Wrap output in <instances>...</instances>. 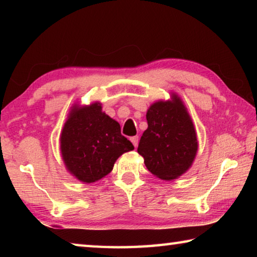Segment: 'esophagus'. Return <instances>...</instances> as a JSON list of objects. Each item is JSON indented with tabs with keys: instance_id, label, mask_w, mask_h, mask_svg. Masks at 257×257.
Wrapping results in <instances>:
<instances>
[{
	"instance_id": "esophagus-1",
	"label": "esophagus",
	"mask_w": 257,
	"mask_h": 257,
	"mask_svg": "<svg viewBox=\"0 0 257 257\" xmlns=\"http://www.w3.org/2000/svg\"><path fill=\"white\" fill-rule=\"evenodd\" d=\"M130 141H132L133 145L135 146V149H136V147L138 146V142H139V138H138V136H134V137H132V138H130Z\"/></svg>"
}]
</instances>
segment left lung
<instances>
[{
    "label": "left lung",
    "instance_id": "left-lung-1",
    "mask_svg": "<svg viewBox=\"0 0 257 257\" xmlns=\"http://www.w3.org/2000/svg\"><path fill=\"white\" fill-rule=\"evenodd\" d=\"M149 127L137 152L152 175L175 180L189 170L198 151L197 134L185 103L176 93L154 102L146 113Z\"/></svg>",
    "mask_w": 257,
    "mask_h": 257
}]
</instances>
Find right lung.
<instances>
[{"label": "right lung", "mask_w": 257, "mask_h": 257, "mask_svg": "<svg viewBox=\"0 0 257 257\" xmlns=\"http://www.w3.org/2000/svg\"><path fill=\"white\" fill-rule=\"evenodd\" d=\"M134 145L121 135L118 121L102 111V104H73L60 135L61 156L67 171L84 184L98 181Z\"/></svg>", "instance_id": "1"}]
</instances>
